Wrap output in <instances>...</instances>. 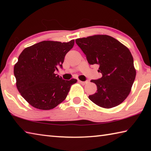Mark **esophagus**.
<instances>
[{"label":"esophagus","instance_id":"1","mask_svg":"<svg viewBox=\"0 0 151 151\" xmlns=\"http://www.w3.org/2000/svg\"><path fill=\"white\" fill-rule=\"evenodd\" d=\"M78 83H81L82 85H86V83H88V81H80V80H78Z\"/></svg>","mask_w":151,"mask_h":151}]
</instances>
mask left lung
<instances>
[{
    "label": "left lung",
    "instance_id": "obj_1",
    "mask_svg": "<svg viewBox=\"0 0 151 151\" xmlns=\"http://www.w3.org/2000/svg\"><path fill=\"white\" fill-rule=\"evenodd\" d=\"M76 43L90 65H98L102 77L91 82L96 93L88 98L105 109L118 106L129 95L136 76L133 57L129 48L108 35H94L77 39Z\"/></svg>",
    "mask_w": 151,
    "mask_h": 151
}]
</instances>
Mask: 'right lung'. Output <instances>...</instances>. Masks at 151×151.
I'll return each instance as SVG.
<instances>
[{
  "mask_svg": "<svg viewBox=\"0 0 151 151\" xmlns=\"http://www.w3.org/2000/svg\"><path fill=\"white\" fill-rule=\"evenodd\" d=\"M74 44V40L68 42L45 40L20 53L14 75L18 91L30 105L50 110L66 99L71 85L77 80H63L55 72L58 66L63 68L65 55Z\"/></svg>",
  "mask_w": 151,
  "mask_h": 151,
  "instance_id": "obj_1",
  "label": "right lung"
}]
</instances>
